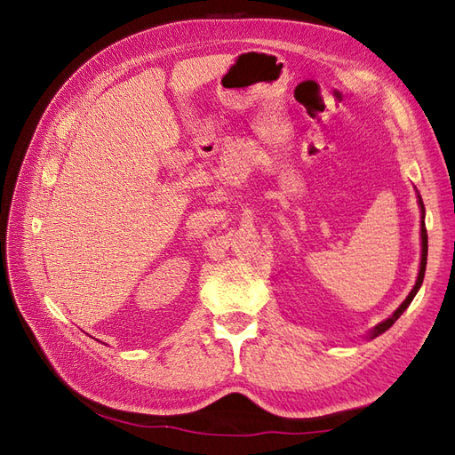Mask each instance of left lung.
Here are the masks:
<instances>
[{"instance_id":"1","label":"left lung","mask_w":455,"mask_h":455,"mask_svg":"<svg viewBox=\"0 0 455 455\" xmlns=\"http://www.w3.org/2000/svg\"><path fill=\"white\" fill-rule=\"evenodd\" d=\"M417 197H419V207H420V244H422V254H420V267H419V277H417V283H414V287L411 289V293L407 295V299H404V301L399 305V308L397 311H395L389 318H385L383 323H379L377 326H373L370 332L365 334V338L367 340H373V338H377L379 334H383L385 331H389V328L395 324V321H397V318L407 311V307L412 303V299H414V295L419 293V289H420V285H422V279H424V272H427V258H428V235H427V225H424V203H422V197H420V193L417 191Z\"/></svg>"}]
</instances>
